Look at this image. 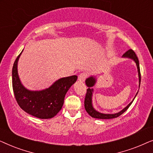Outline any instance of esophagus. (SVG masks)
I'll use <instances>...</instances> for the list:
<instances>
[{
  "instance_id": "obj_1",
  "label": "esophagus",
  "mask_w": 153,
  "mask_h": 153,
  "mask_svg": "<svg viewBox=\"0 0 153 153\" xmlns=\"http://www.w3.org/2000/svg\"><path fill=\"white\" fill-rule=\"evenodd\" d=\"M88 76V73L86 72L81 73V74L79 75V81H81V82H83V81L86 79Z\"/></svg>"
}]
</instances>
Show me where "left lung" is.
<instances>
[{
  "instance_id": "1",
  "label": "left lung",
  "mask_w": 153,
  "mask_h": 153,
  "mask_svg": "<svg viewBox=\"0 0 153 153\" xmlns=\"http://www.w3.org/2000/svg\"><path fill=\"white\" fill-rule=\"evenodd\" d=\"M123 58H130V59H132L134 61L136 62V65H137V69H138V73H139V87H140V83H141V73H140V68H139V60H138V58L137 55H136L135 52L133 51L132 49H129L128 51L125 52V53L123 55ZM96 82V79L94 76H91L88 77V78L86 79L85 80V84L88 88L87 89V93L86 95H85V101H84V106L85 109L86 111L88 114L90 116L93 118H99V119H111V118H117V117L120 116V115H122L125 111H126L127 108L129 107V106L131 105L132 102L134 100V98L137 96V93L136 94L134 98L132 101H131L130 103H129L128 105H127L126 107H125L122 111H120V112L116 113V114H102V113H100L96 111L95 108H93V103H92V97H93V89L91 88V87H93Z\"/></svg>"
}]
</instances>
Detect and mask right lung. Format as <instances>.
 <instances>
[{"mask_svg":"<svg viewBox=\"0 0 153 153\" xmlns=\"http://www.w3.org/2000/svg\"><path fill=\"white\" fill-rule=\"evenodd\" d=\"M21 53L12 68V88L19 106L31 116L40 119H49L56 116L62 108L65 95L76 82L77 76L64 77L55 81L42 91H29L21 83L17 64Z\"/></svg>","mask_w":153,"mask_h":153,"instance_id":"obj_1","label":"right lung"}]
</instances>
